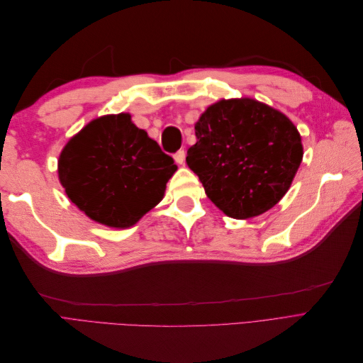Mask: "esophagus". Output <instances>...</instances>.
<instances>
[{"label": "esophagus", "mask_w": 363, "mask_h": 363, "mask_svg": "<svg viewBox=\"0 0 363 363\" xmlns=\"http://www.w3.org/2000/svg\"><path fill=\"white\" fill-rule=\"evenodd\" d=\"M184 157H186V152L183 150L177 151L174 155V160H175V163H177V164H184Z\"/></svg>", "instance_id": "1"}]
</instances>
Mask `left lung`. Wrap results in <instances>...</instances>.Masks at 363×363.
Segmentation results:
<instances>
[{"mask_svg": "<svg viewBox=\"0 0 363 363\" xmlns=\"http://www.w3.org/2000/svg\"><path fill=\"white\" fill-rule=\"evenodd\" d=\"M195 136L186 163L211 201L235 219L255 218L276 206L303 160L301 136L292 121L255 98L208 106L195 123Z\"/></svg>", "mask_w": 363, "mask_h": 363, "instance_id": "1", "label": "left lung"}]
</instances>
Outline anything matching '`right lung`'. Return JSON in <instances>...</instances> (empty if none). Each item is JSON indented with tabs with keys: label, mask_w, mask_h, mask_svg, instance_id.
I'll return each mask as SVG.
<instances>
[{
	"label": "right lung",
	"mask_w": 363,
	"mask_h": 363,
	"mask_svg": "<svg viewBox=\"0 0 363 363\" xmlns=\"http://www.w3.org/2000/svg\"><path fill=\"white\" fill-rule=\"evenodd\" d=\"M175 171L172 157L124 112L87 123L57 162L68 199L92 221L112 228L133 227L156 207Z\"/></svg>",
	"instance_id": "1"
}]
</instances>
